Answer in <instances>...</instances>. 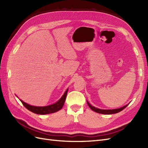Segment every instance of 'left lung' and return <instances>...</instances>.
<instances>
[{"instance_id": "left-lung-1", "label": "left lung", "mask_w": 148, "mask_h": 148, "mask_svg": "<svg viewBox=\"0 0 148 148\" xmlns=\"http://www.w3.org/2000/svg\"><path fill=\"white\" fill-rule=\"evenodd\" d=\"M87 104H88V106L89 107V108L92 109L93 111L96 112H97V113H99V114H113L118 113V112H120V111H122V110H123L125 108V107H126L128 106V104H127V105L125 106L122 107H121V108L116 109L104 110V109H98V108H96V107L92 106L88 101H87Z\"/></svg>"}]
</instances>
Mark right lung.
Instances as JSON below:
<instances>
[{"instance_id": "obj_1", "label": "right lung", "mask_w": 148, "mask_h": 148, "mask_svg": "<svg viewBox=\"0 0 148 148\" xmlns=\"http://www.w3.org/2000/svg\"><path fill=\"white\" fill-rule=\"evenodd\" d=\"M67 92H68V89H66V91L65 92L64 95L62 96V97L60 98V99L56 103H55V104L48 106H45V107H37V106H31L26 104V103H25L23 101H21L20 99V100L26 109L29 110V111L32 112L33 113L40 114V115L52 114V113L56 112L60 110L62 108V107H63L65 103Z\"/></svg>"}]
</instances>
